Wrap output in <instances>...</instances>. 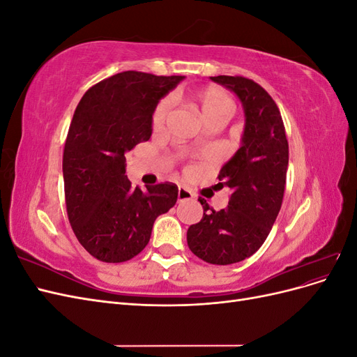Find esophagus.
Instances as JSON below:
<instances>
[{"label": "esophagus", "mask_w": 357, "mask_h": 357, "mask_svg": "<svg viewBox=\"0 0 357 357\" xmlns=\"http://www.w3.org/2000/svg\"><path fill=\"white\" fill-rule=\"evenodd\" d=\"M177 198H178V202H183V201H189L193 198V193L190 190H188L186 188H178V192H177Z\"/></svg>", "instance_id": "1"}]
</instances>
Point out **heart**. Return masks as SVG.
Listing matches in <instances>:
<instances>
[{
  "mask_svg": "<svg viewBox=\"0 0 357 357\" xmlns=\"http://www.w3.org/2000/svg\"><path fill=\"white\" fill-rule=\"evenodd\" d=\"M195 100L198 102L201 116L204 122L215 116L231 117L235 110V102L232 96L218 86H208L195 93ZM172 109V98L165 96L162 98L152 113V126L153 129H160L165 125L167 117Z\"/></svg>",
  "mask_w": 357,
  "mask_h": 357,
  "instance_id": "b5f03b06",
  "label": "heart"
}]
</instances>
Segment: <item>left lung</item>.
Returning a JSON list of instances; mask_svg holds the SVG:
<instances>
[{
    "label": "left lung",
    "instance_id": "obj_1",
    "mask_svg": "<svg viewBox=\"0 0 357 357\" xmlns=\"http://www.w3.org/2000/svg\"><path fill=\"white\" fill-rule=\"evenodd\" d=\"M213 82L241 100L245 114L243 146L218 178L231 189L228 207L215 211L199 199L204 215L188 229L190 252L213 265H231L256 253L282 208L289 143L275 101L261 84L243 75H218Z\"/></svg>",
    "mask_w": 357,
    "mask_h": 357
}]
</instances>
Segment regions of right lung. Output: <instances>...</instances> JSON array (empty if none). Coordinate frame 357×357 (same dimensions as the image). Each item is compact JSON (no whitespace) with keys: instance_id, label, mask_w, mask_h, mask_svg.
I'll return each instance as SVG.
<instances>
[{"instance_id":"obj_1","label":"right lung","mask_w":357,"mask_h":357,"mask_svg":"<svg viewBox=\"0 0 357 357\" xmlns=\"http://www.w3.org/2000/svg\"><path fill=\"white\" fill-rule=\"evenodd\" d=\"M183 79L119 73L93 84L74 112L62 158L67 214L79 243L101 262L137 256L158 215L174 207V183L131 186L125 155L150 138L158 101Z\"/></svg>"}]
</instances>
